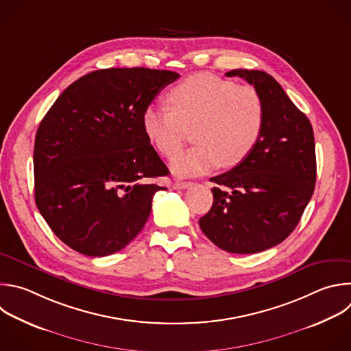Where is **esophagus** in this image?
Instances as JSON below:
<instances>
[{"label":"esophagus","mask_w":351,"mask_h":351,"mask_svg":"<svg viewBox=\"0 0 351 351\" xmlns=\"http://www.w3.org/2000/svg\"><path fill=\"white\" fill-rule=\"evenodd\" d=\"M190 186H193V182H184V180H179L173 184L175 189H187Z\"/></svg>","instance_id":"1"}]
</instances>
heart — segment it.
<instances>
[{"instance_id": "1", "label": "heart", "mask_w": 351, "mask_h": 351, "mask_svg": "<svg viewBox=\"0 0 351 351\" xmlns=\"http://www.w3.org/2000/svg\"><path fill=\"white\" fill-rule=\"evenodd\" d=\"M169 108L149 106L142 117L143 131L154 147L172 157L193 131L195 146L176 156L172 171L179 176L198 175L215 167L232 168L256 147L266 120L259 90L210 74H194L173 86Z\"/></svg>"}]
</instances>
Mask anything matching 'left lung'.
<instances>
[{
    "label": "left lung",
    "instance_id": "8db88e82",
    "mask_svg": "<svg viewBox=\"0 0 351 351\" xmlns=\"http://www.w3.org/2000/svg\"><path fill=\"white\" fill-rule=\"evenodd\" d=\"M262 95L266 120L252 153L210 178L213 204L199 219L204 234L230 254H258L282 243L298 226L315 186L311 124L282 86L261 70H231Z\"/></svg>",
    "mask_w": 351,
    "mask_h": 351
}]
</instances>
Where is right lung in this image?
<instances>
[{"label":"right lung","instance_id":"right-lung-1","mask_svg":"<svg viewBox=\"0 0 351 351\" xmlns=\"http://www.w3.org/2000/svg\"><path fill=\"white\" fill-rule=\"evenodd\" d=\"M180 75L145 67L92 71L56 99L34 143L36 204L71 250L107 256L125 248L146 224L168 176L143 131L142 117Z\"/></svg>","mask_w":351,"mask_h":351}]
</instances>
